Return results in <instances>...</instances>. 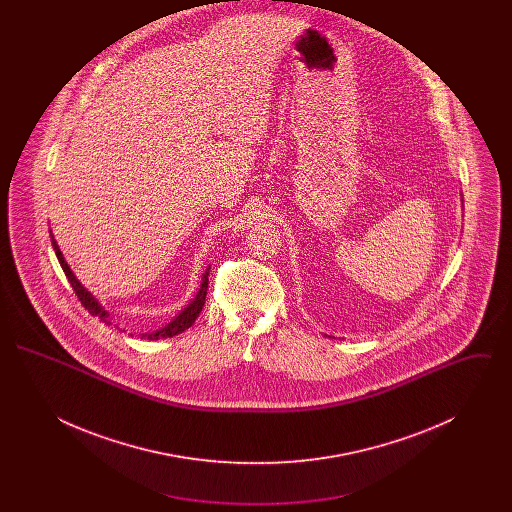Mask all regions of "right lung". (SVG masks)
<instances>
[{
    "instance_id": "add662e5",
    "label": "right lung",
    "mask_w": 512,
    "mask_h": 512,
    "mask_svg": "<svg viewBox=\"0 0 512 512\" xmlns=\"http://www.w3.org/2000/svg\"><path fill=\"white\" fill-rule=\"evenodd\" d=\"M51 245H53V249H55V255H57V259H59V263H61V268H63V272H65V276L69 278V282H71V286H73L74 293L78 295V299H80V303H82V307L84 309H88V313L92 315V317H98L105 322V324H111V320H109V313L99 305L98 301L94 299V295L88 292L76 278H74L73 270L69 268V265L65 263V259H63V253H61V249L57 247V242L53 240V236H51ZM207 288H209V268L205 270V274H203V282H201V288H199V292L195 295L194 301L178 315V317L172 320L171 324H167L165 328H161V330H157V332H153V334H146V336H142V338H147V340H159V338H172V336H176V334H180V332H184V330H188L192 324L195 322V318L199 317V313H201V309H203V305H205V295H207Z\"/></svg>"
}]
</instances>
